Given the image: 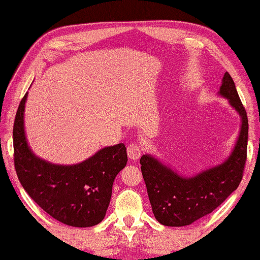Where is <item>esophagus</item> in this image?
Masks as SVG:
<instances>
[{
	"label": "esophagus",
	"mask_w": 260,
	"mask_h": 260,
	"mask_svg": "<svg viewBox=\"0 0 260 260\" xmlns=\"http://www.w3.org/2000/svg\"><path fill=\"white\" fill-rule=\"evenodd\" d=\"M127 154L131 159H137L142 155V147L137 143H132L127 146Z\"/></svg>",
	"instance_id": "1"
}]
</instances>
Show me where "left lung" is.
Listing matches in <instances>:
<instances>
[{
  "label": "left lung",
  "instance_id": "8db88e82",
  "mask_svg": "<svg viewBox=\"0 0 260 260\" xmlns=\"http://www.w3.org/2000/svg\"><path fill=\"white\" fill-rule=\"evenodd\" d=\"M220 95L241 116V129L227 161L192 178H183L151 155L140 159L153 213L168 227L187 225L217 209L241 182L247 161L248 118L231 76L225 73Z\"/></svg>",
  "mask_w": 260,
  "mask_h": 260
}]
</instances>
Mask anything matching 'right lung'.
Instances as JSON below:
<instances>
[{
  "label": "right lung",
  "instance_id": "right-lung-1",
  "mask_svg": "<svg viewBox=\"0 0 260 260\" xmlns=\"http://www.w3.org/2000/svg\"><path fill=\"white\" fill-rule=\"evenodd\" d=\"M22 98L13 125L14 168L23 189L39 207L73 227H92L106 214L116 175L127 163L126 147H105L76 165H56L37 157L27 145Z\"/></svg>",
  "mask_w": 260,
  "mask_h": 260
}]
</instances>
